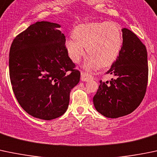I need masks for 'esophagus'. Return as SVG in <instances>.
<instances>
[{"instance_id": "1", "label": "esophagus", "mask_w": 157, "mask_h": 157, "mask_svg": "<svg viewBox=\"0 0 157 157\" xmlns=\"http://www.w3.org/2000/svg\"><path fill=\"white\" fill-rule=\"evenodd\" d=\"M91 78V75H89L88 73H87V72H82V73H81V79H82V82H88V81H89L90 79Z\"/></svg>"}]
</instances>
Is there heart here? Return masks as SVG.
I'll return each instance as SVG.
<instances>
[{
	"label": "heart",
	"mask_w": 157,
	"mask_h": 157,
	"mask_svg": "<svg viewBox=\"0 0 157 157\" xmlns=\"http://www.w3.org/2000/svg\"><path fill=\"white\" fill-rule=\"evenodd\" d=\"M74 39H67L65 46L73 62L79 63L85 54H89L85 63L87 69L107 67L119 56L123 43L119 25L111 22L82 24L72 32Z\"/></svg>",
	"instance_id": "1"
}]
</instances>
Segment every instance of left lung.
<instances>
[{"label": "left lung", "instance_id": "left-lung-1", "mask_svg": "<svg viewBox=\"0 0 157 157\" xmlns=\"http://www.w3.org/2000/svg\"><path fill=\"white\" fill-rule=\"evenodd\" d=\"M122 49L106 74L109 83L100 81L93 98L95 109L107 118H119L133 112L143 101L148 80L147 52L136 35L122 29Z\"/></svg>", "mask_w": 157, "mask_h": 157}]
</instances>
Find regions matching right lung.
Returning <instances> with one entry per match:
<instances>
[{
	"mask_svg": "<svg viewBox=\"0 0 157 157\" xmlns=\"http://www.w3.org/2000/svg\"><path fill=\"white\" fill-rule=\"evenodd\" d=\"M60 26L35 22L14 38L10 51V78L16 98L27 113L44 120L65 113L71 90L80 80Z\"/></svg>",
	"mask_w": 157,
	"mask_h": 157,
	"instance_id": "add662e5",
	"label": "right lung"
}]
</instances>
